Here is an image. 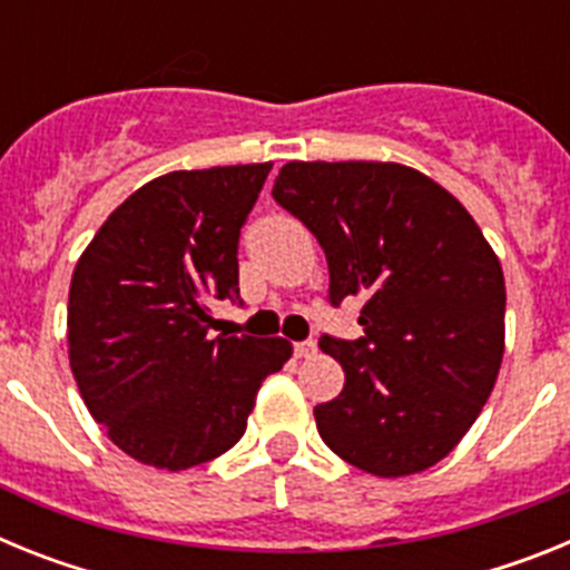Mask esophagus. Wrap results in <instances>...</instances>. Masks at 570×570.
Instances as JSON below:
<instances>
[{
  "label": "esophagus",
  "instance_id": "34e87169",
  "mask_svg": "<svg viewBox=\"0 0 570 570\" xmlns=\"http://www.w3.org/2000/svg\"><path fill=\"white\" fill-rule=\"evenodd\" d=\"M294 354L299 356V360H308V356L316 354V342H314V340L294 342Z\"/></svg>",
  "mask_w": 570,
  "mask_h": 570
}]
</instances>
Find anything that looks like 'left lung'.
Listing matches in <instances>:
<instances>
[{"label": "left lung", "mask_w": 570, "mask_h": 570, "mask_svg": "<svg viewBox=\"0 0 570 570\" xmlns=\"http://www.w3.org/2000/svg\"><path fill=\"white\" fill-rule=\"evenodd\" d=\"M274 199L325 250L328 299L365 296L360 340L322 336L345 387L314 407L322 442L374 476L445 460L505 351V279L456 196L396 163H288Z\"/></svg>", "instance_id": "obj_1"}]
</instances>
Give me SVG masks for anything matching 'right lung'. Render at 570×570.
I'll return each instance as SVG.
<instances>
[{
    "label": "right lung",
    "instance_id": "obj_1",
    "mask_svg": "<svg viewBox=\"0 0 570 570\" xmlns=\"http://www.w3.org/2000/svg\"><path fill=\"white\" fill-rule=\"evenodd\" d=\"M271 163L174 170L130 194L79 256L68 356L90 416L145 465L185 471L239 442L282 336H210L239 299V230Z\"/></svg>",
    "mask_w": 570,
    "mask_h": 570
}]
</instances>
